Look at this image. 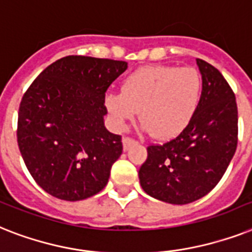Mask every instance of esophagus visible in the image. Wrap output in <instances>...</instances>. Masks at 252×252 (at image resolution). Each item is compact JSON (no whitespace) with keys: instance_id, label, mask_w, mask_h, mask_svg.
<instances>
[{"instance_id":"esophagus-1","label":"esophagus","mask_w":252,"mask_h":252,"mask_svg":"<svg viewBox=\"0 0 252 252\" xmlns=\"http://www.w3.org/2000/svg\"><path fill=\"white\" fill-rule=\"evenodd\" d=\"M137 141L132 137H123V146H124V150H128L133 144H136Z\"/></svg>"}]
</instances>
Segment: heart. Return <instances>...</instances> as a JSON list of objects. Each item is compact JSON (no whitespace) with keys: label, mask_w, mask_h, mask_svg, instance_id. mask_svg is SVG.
Listing matches in <instances>:
<instances>
[{"label":"heart","mask_w":252,"mask_h":252,"mask_svg":"<svg viewBox=\"0 0 252 252\" xmlns=\"http://www.w3.org/2000/svg\"><path fill=\"white\" fill-rule=\"evenodd\" d=\"M202 94V77L193 67H142L124 79L122 93H107L106 107L123 126L140 110L145 129L157 138L179 134L193 119Z\"/></svg>","instance_id":"heart-1"}]
</instances>
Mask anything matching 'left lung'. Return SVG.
<instances>
[{"mask_svg":"<svg viewBox=\"0 0 252 252\" xmlns=\"http://www.w3.org/2000/svg\"><path fill=\"white\" fill-rule=\"evenodd\" d=\"M202 94L193 119L179 136L147 146L138 171L145 193L171 204L204 197L225 173L238 142L236 95L220 71L197 59Z\"/></svg>","mask_w":252,"mask_h":252,"instance_id":"obj_1","label":"left lung"}]
</instances>
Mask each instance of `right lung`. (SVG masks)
Segmentation results:
<instances>
[{
	"instance_id": "add662e5",
	"label": "right lung",
	"mask_w": 252,
	"mask_h": 252,
	"mask_svg": "<svg viewBox=\"0 0 252 252\" xmlns=\"http://www.w3.org/2000/svg\"><path fill=\"white\" fill-rule=\"evenodd\" d=\"M128 68L114 59L68 55L38 75L18 114V145L31 176L63 200L93 197L106 186L123 151L106 129L105 95Z\"/></svg>"
}]
</instances>
